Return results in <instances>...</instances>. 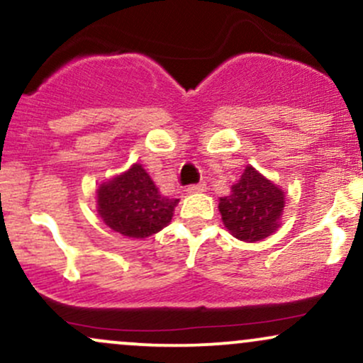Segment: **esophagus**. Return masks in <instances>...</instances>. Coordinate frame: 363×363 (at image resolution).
<instances>
[{
    "mask_svg": "<svg viewBox=\"0 0 363 363\" xmlns=\"http://www.w3.org/2000/svg\"><path fill=\"white\" fill-rule=\"evenodd\" d=\"M206 184L205 182H199V184H193L187 187V193H205Z\"/></svg>",
    "mask_w": 363,
    "mask_h": 363,
    "instance_id": "esophagus-1",
    "label": "esophagus"
}]
</instances>
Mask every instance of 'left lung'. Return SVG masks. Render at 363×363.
Returning <instances> with one entry per match:
<instances>
[{"label":"left lung","instance_id":"8db88e82","mask_svg":"<svg viewBox=\"0 0 363 363\" xmlns=\"http://www.w3.org/2000/svg\"><path fill=\"white\" fill-rule=\"evenodd\" d=\"M283 206V191L251 165L245 167L240 181L232 186V194L220 198L218 203L225 227L244 242H257L277 232Z\"/></svg>","mask_w":363,"mask_h":363}]
</instances>
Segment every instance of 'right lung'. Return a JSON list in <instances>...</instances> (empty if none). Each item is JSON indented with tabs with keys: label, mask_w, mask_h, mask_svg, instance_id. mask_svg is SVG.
Segmentation results:
<instances>
[{
	"label": "right lung",
	"mask_w": 363,
	"mask_h": 363,
	"mask_svg": "<svg viewBox=\"0 0 363 363\" xmlns=\"http://www.w3.org/2000/svg\"><path fill=\"white\" fill-rule=\"evenodd\" d=\"M179 199L160 194L147 170L135 164L97 189L99 215L107 227L131 239H147L172 220Z\"/></svg>",
	"instance_id": "right-lung-1"
}]
</instances>
